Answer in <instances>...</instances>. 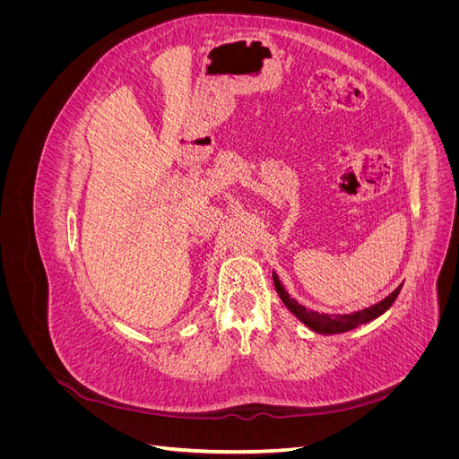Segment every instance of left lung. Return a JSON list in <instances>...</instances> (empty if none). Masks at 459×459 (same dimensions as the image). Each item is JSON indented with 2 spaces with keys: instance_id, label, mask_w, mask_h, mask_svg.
<instances>
[{
  "instance_id": "8db88e82",
  "label": "left lung",
  "mask_w": 459,
  "mask_h": 459,
  "mask_svg": "<svg viewBox=\"0 0 459 459\" xmlns=\"http://www.w3.org/2000/svg\"><path fill=\"white\" fill-rule=\"evenodd\" d=\"M273 285H275L277 295L281 297L285 307L290 312H293L300 319V322L307 324L316 333H344V331H351V329H354L358 325L371 322V319L379 317L383 312H386L388 308L393 307V302L396 300L400 289H402V285H398L393 290V293L388 295L386 299H383L381 302L373 304V307H369V308L352 312V314H319V312L308 310L307 307H302V304H299L295 299H290L287 290L283 289L280 277H277L275 272H273Z\"/></svg>"
}]
</instances>
